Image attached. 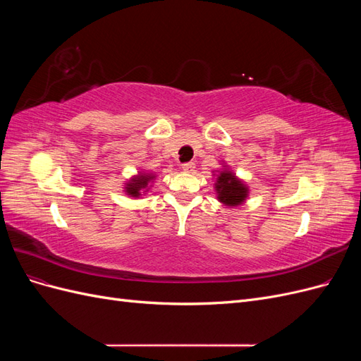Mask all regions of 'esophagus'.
Here are the masks:
<instances>
[{"instance_id":"obj_1","label":"esophagus","mask_w":361,"mask_h":361,"mask_svg":"<svg viewBox=\"0 0 361 361\" xmlns=\"http://www.w3.org/2000/svg\"><path fill=\"white\" fill-rule=\"evenodd\" d=\"M180 169H182L183 171H187V173H192L194 169H195V164H194V162H183L182 166H180Z\"/></svg>"}]
</instances>
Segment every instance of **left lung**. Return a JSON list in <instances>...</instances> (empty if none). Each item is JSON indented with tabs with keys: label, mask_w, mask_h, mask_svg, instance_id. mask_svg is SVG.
<instances>
[{
	"label": "left lung",
	"mask_w": 361,
	"mask_h": 361,
	"mask_svg": "<svg viewBox=\"0 0 361 361\" xmlns=\"http://www.w3.org/2000/svg\"><path fill=\"white\" fill-rule=\"evenodd\" d=\"M215 190L218 192V199L227 206L241 204L247 197V187H244L241 180H238L231 171H221L216 179Z\"/></svg>",
	"instance_id": "left-lung-1"
}]
</instances>
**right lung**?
Masks as SVG:
<instances>
[{
    "label": "right lung",
    "instance_id": "obj_1",
    "mask_svg": "<svg viewBox=\"0 0 361 361\" xmlns=\"http://www.w3.org/2000/svg\"><path fill=\"white\" fill-rule=\"evenodd\" d=\"M152 178H154V176H149V174H140V176H137L135 179H133L128 183L126 192L129 195H133V197H137V195H140V191L147 187V183Z\"/></svg>",
    "mask_w": 361,
    "mask_h": 361
}]
</instances>
